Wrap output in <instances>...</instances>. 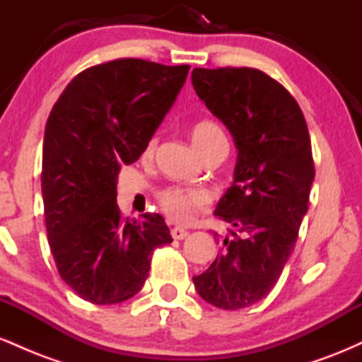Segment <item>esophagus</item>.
Wrapping results in <instances>:
<instances>
[{
	"mask_svg": "<svg viewBox=\"0 0 362 362\" xmlns=\"http://www.w3.org/2000/svg\"><path fill=\"white\" fill-rule=\"evenodd\" d=\"M187 235H189V231H185L184 228H178V226L172 228V236H173V238H175V240H184Z\"/></svg>",
	"mask_w": 362,
	"mask_h": 362,
	"instance_id": "1",
	"label": "esophagus"
}]
</instances>
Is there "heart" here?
Instances as JSON below:
<instances>
[{"label": "heart", "instance_id": "heart-1", "mask_svg": "<svg viewBox=\"0 0 362 362\" xmlns=\"http://www.w3.org/2000/svg\"><path fill=\"white\" fill-rule=\"evenodd\" d=\"M226 141L223 129L213 120H202L195 124L192 129V143L197 148V151L206 153L207 149L213 148L214 144ZM156 148V138L148 141L144 148V156L153 155ZM161 209L175 223H190L195 218V214L204 211L209 206L211 199L209 194L201 189H182V187H168L158 194Z\"/></svg>", "mask_w": 362, "mask_h": 362}]
</instances>
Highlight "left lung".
I'll use <instances>...</instances> for the list:
<instances>
[{"mask_svg": "<svg viewBox=\"0 0 362 362\" xmlns=\"http://www.w3.org/2000/svg\"><path fill=\"white\" fill-rule=\"evenodd\" d=\"M192 85L233 136V185L214 214L219 255L194 286L216 308L240 310L267 296L281 277L308 211L315 178L305 115L281 83L253 68H195Z\"/></svg>", "mask_w": 362, "mask_h": 362, "instance_id": "left-lung-1", "label": "left lung"}]
</instances>
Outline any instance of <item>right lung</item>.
I'll return each mask as SVG.
<instances>
[{"label":"right lung","mask_w":362,"mask_h":362,"mask_svg":"<svg viewBox=\"0 0 362 362\" xmlns=\"http://www.w3.org/2000/svg\"><path fill=\"white\" fill-rule=\"evenodd\" d=\"M189 69L134 57L91 66L49 114L40 175L47 240L61 279L85 301L134 296L155 248L173 242L160 214L124 219L115 197L120 167L143 155Z\"/></svg>","instance_id":"1"}]
</instances>
